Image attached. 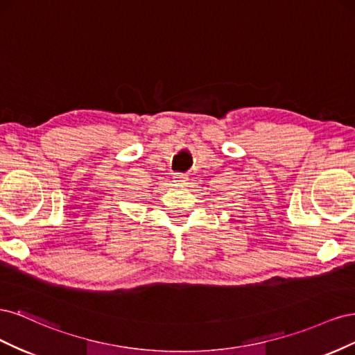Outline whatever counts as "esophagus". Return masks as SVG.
Segmentation results:
<instances>
[{
	"instance_id": "1",
	"label": "esophagus",
	"mask_w": 355,
	"mask_h": 355,
	"mask_svg": "<svg viewBox=\"0 0 355 355\" xmlns=\"http://www.w3.org/2000/svg\"><path fill=\"white\" fill-rule=\"evenodd\" d=\"M173 182H175V184H178V185H185L187 182H188V176L184 175V173H175Z\"/></svg>"
}]
</instances>
